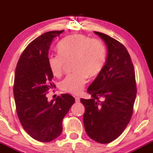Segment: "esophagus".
<instances>
[{
    "mask_svg": "<svg viewBox=\"0 0 153 153\" xmlns=\"http://www.w3.org/2000/svg\"><path fill=\"white\" fill-rule=\"evenodd\" d=\"M75 102L76 103H79L80 102V99L79 97H78V96H76V97H75Z\"/></svg>",
    "mask_w": 153,
    "mask_h": 153,
    "instance_id": "esophagus-1",
    "label": "esophagus"
}]
</instances>
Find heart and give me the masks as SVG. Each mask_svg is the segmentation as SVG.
Wrapping results in <instances>:
<instances>
[{"mask_svg":"<svg viewBox=\"0 0 153 153\" xmlns=\"http://www.w3.org/2000/svg\"><path fill=\"white\" fill-rule=\"evenodd\" d=\"M57 49L59 54H50L47 58L51 73L55 77L60 76L65 63L72 60L75 72L61 81L59 87L70 94H80L87 77L96 76L102 70L106 61V47L99 39L76 34L62 39Z\"/></svg>","mask_w":153,"mask_h":153,"instance_id":"obj_1","label":"heart"}]
</instances>
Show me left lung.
Instances as JSON below:
<instances>
[{"label": "left lung", "mask_w": 153, "mask_h": 153, "mask_svg": "<svg viewBox=\"0 0 153 153\" xmlns=\"http://www.w3.org/2000/svg\"><path fill=\"white\" fill-rule=\"evenodd\" d=\"M94 33L106 44L108 54L102 70L87 90L92 98L80 101L85 108L83 124L88 136L106 144L118 137L130 121L137 95L136 81L126 47L108 35Z\"/></svg>", "instance_id": "left-lung-1"}]
</instances>
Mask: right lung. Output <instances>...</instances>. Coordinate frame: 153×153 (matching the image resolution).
<instances>
[{
	"label": "right lung",
	"instance_id": "1",
	"mask_svg": "<svg viewBox=\"0 0 153 153\" xmlns=\"http://www.w3.org/2000/svg\"><path fill=\"white\" fill-rule=\"evenodd\" d=\"M64 30L48 31L35 39L21 55L15 71L13 96L17 115L23 128L32 138L52 141L62 131V119L75 99L62 94L48 101L47 94L53 87V75L47 62L52 41Z\"/></svg>",
	"mask_w": 153,
	"mask_h": 153
}]
</instances>
